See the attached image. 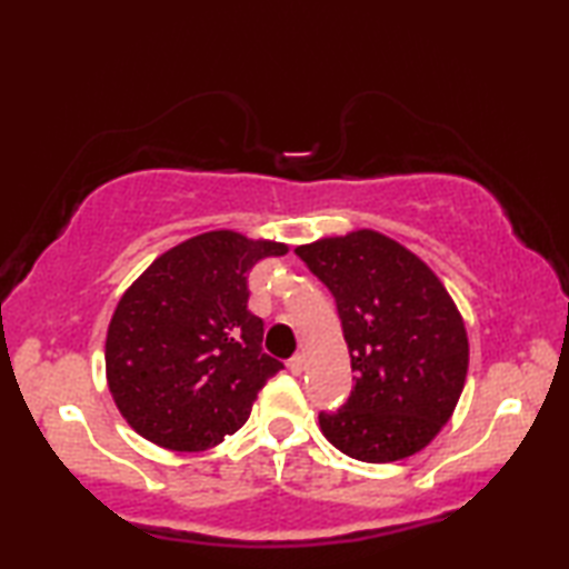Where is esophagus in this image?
Here are the masks:
<instances>
[{
    "instance_id": "1",
    "label": "esophagus",
    "mask_w": 569,
    "mask_h": 569,
    "mask_svg": "<svg viewBox=\"0 0 569 569\" xmlns=\"http://www.w3.org/2000/svg\"><path fill=\"white\" fill-rule=\"evenodd\" d=\"M288 369H291V373H301L303 371V356L301 353H296V356H291V359H288Z\"/></svg>"
}]
</instances>
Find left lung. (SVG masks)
<instances>
[{"instance_id":"1","label":"left lung","mask_w":569,"mask_h":569,"mask_svg":"<svg viewBox=\"0 0 569 569\" xmlns=\"http://www.w3.org/2000/svg\"><path fill=\"white\" fill-rule=\"evenodd\" d=\"M296 256L336 298L356 373L343 407L319 413L323 437L371 465L417 455L449 421L467 379V331L447 288L377 230L321 238Z\"/></svg>"}]
</instances>
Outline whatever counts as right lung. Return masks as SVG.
I'll return each mask as SVG.
<instances>
[{
  "mask_svg": "<svg viewBox=\"0 0 569 569\" xmlns=\"http://www.w3.org/2000/svg\"><path fill=\"white\" fill-rule=\"evenodd\" d=\"M288 246L210 230L150 263L114 308L104 366L114 403L140 437L203 451L236 435L283 363L248 311V271Z\"/></svg>",
  "mask_w": 569,
  "mask_h": 569,
  "instance_id": "obj_1",
  "label": "right lung"
}]
</instances>
